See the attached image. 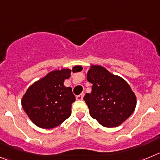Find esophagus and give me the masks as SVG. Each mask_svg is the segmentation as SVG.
<instances>
[{
  "label": "esophagus",
  "instance_id": "esophagus-1",
  "mask_svg": "<svg viewBox=\"0 0 160 160\" xmlns=\"http://www.w3.org/2000/svg\"><path fill=\"white\" fill-rule=\"evenodd\" d=\"M83 93H82V94H80V95H77V100H82V99H83Z\"/></svg>",
  "mask_w": 160,
  "mask_h": 160
}]
</instances>
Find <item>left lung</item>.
<instances>
[{
    "label": "left lung",
    "instance_id": "obj_1",
    "mask_svg": "<svg viewBox=\"0 0 160 160\" xmlns=\"http://www.w3.org/2000/svg\"><path fill=\"white\" fill-rule=\"evenodd\" d=\"M87 79L92 92L83 97L92 118L104 127H117L133 113L135 94L127 82L99 65L92 66Z\"/></svg>",
    "mask_w": 160,
    "mask_h": 160
}]
</instances>
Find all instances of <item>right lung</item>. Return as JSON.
Instances as JSON below:
<instances>
[{
    "mask_svg": "<svg viewBox=\"0 0 160 160\" xmlns=\"http://www.w3.org/2000/svg\"><path fill=\"white\" fill-rule=\"evenodd\" d=\"M81 66L72 68L81 71ZM71 75L70 69L55 70L33 83L22 98V107L34 124L42 129L58 126L72 113V103L76 97L71 88L64 86Z\"/></svg>",
    "mask_w": 160,
    "mask_h": 160,
    "instance_id": "obj_1",
    "label": "right lung"
}]
</instances>
